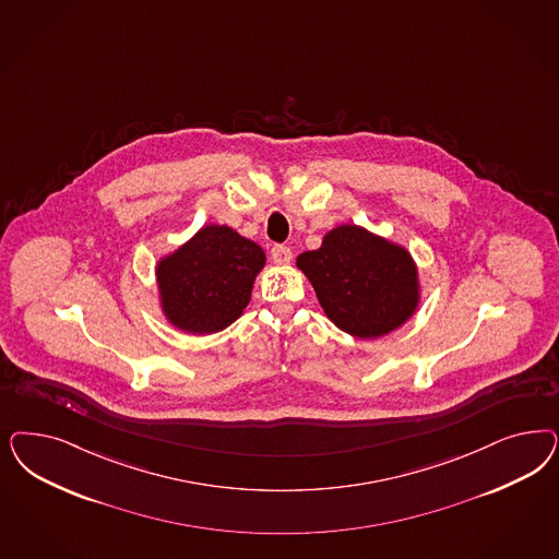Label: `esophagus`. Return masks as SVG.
<instances>
[{"mask_svg": "<svg viewBox=\"0 0 559 559\" xmlns=\"http://www.w3.org/2000/svg\"><path fill=\"white\" fill-rule=\"evenodd\" d=\"M271 259H273L275 265H288L289 261H292V251H289V247H286V245H275L271 249Z\"/></svg>", "mask_w": 559, "mask_h": 559, "instance_id": "esophagus-1", "label": "esophagus"}]
</instances>
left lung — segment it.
<instances>
[{"label":"left lung","instance_id":"left-lung-1","mask_svg":"<svg viewBox=\"0 0 559 559\" xmlns=\"http://www.w3.org/2000/svg\"><path fill=\"white\" fill-rule=\"evenodd\" d=\"M317 292L331 323L377 340L412 319L419 305V280L405 247L356 224L329 230L317 251L296 259Z\"/></svg>","mask_w":559,"mask_h":559}]
</instances>
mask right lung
<instances>
[{
	"label": "right lung",
	"mask_w": 559,
	"mask_h": 559,
	"mask_svg": "<svg viewBox=\"0 0 559 559\" xmlns=\"http://www.w3.org/2000/svg\"><path fill=\"white\" fill-rule=\"evenodd\" d=\"M265 252L228 226L210 224L156 265L164 317L185 333L210 335L235 323L251 302Z\"/></svg>",
	"instance_id": "add662e5"
}]
</instances>
